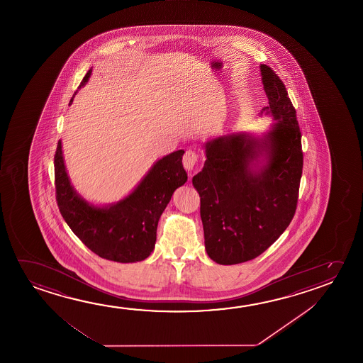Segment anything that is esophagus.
<instances>
[{
	"mask_svg": "<svg viewBox=\"0 0 363 363\" xmlns=\"http://www.w3.org/2000/svg\"><path fill=\"white\" fill-rule=\"evenodd\" d=\"M182 163H184V169L187 172H192L195 169L196 163H197V155H196L195 152H186L184 158H182Z\"/></svg>",
	"mask_w": 363,
	"mask_h": 363,
	"instance_id": "34e87169",
	"label": "esophagus"
}]
</instances>
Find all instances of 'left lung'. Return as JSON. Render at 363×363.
Segmentation results:
<instances>
[{"label": "left lung", "instance_id": "8db88e82", "mask_svg": "<svg viewBox=\"0 0 363 363\" xmlns=\"http://www.w3.org/2000/svg\"><path fill=\"white\" fill-rule=\"evenodd\" d=\"M269 106L277 123L264 138L226 134L205 145L206 161L192 184L200 195L205 247L221 265L249 262L278 240L294 218L301 172V134L281 79L262 64ZM265 152L259 171L251 161Z\"/></svg>", "mask_w": 363, "mask_h": 363}]
</instances>
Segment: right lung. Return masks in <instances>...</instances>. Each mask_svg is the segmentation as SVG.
Wrapping results in <instances>:
<instances>
[{
    "label": "right lung",
    "mask_w": 363,
    "mask_h": 363,
    "mask_svg": "<svg viewBox=\"0 0 363 363\" xmlns=\"http://www.w3.org/2000/svg\"><path fill=\"white\" fill-rule=\"evenodd\" d=\"M91 70L80 86L88 82ZM73 98L70 99V104ZM184 150L173 152L155 163L138 187L111 207L89 205L70 184L62 142H57L55 168L56 203L65 223L84 245L98 257L118 262H135L151 255L157 225L176 189L187 181L182 166Z\"/></svg>",
    "instance_id": "add662e5"
}]
</instances>
